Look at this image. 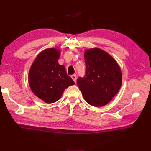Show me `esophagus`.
Returning a JSON list of instances; mask_svg holds the SVG:
<instances>
[{
	"mask_svg": "<svg viewBox=\"0 0 151 151\" xmlns=\"http://www.w3.org/2000/svg\"><path fill=\"white\" fill-rule=\"evenodd\" d=\"M71 78L73 80V81L76 83V75L74 74V75H71Z\"/></svg>",
	"mask_w": 151,
	"mask_h": 151,
	"instance_id": "esophagus-1",
	"label": "esophagus"
}]
</instances>
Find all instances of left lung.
I'll return each instance as SVG.
<instances>
[{"instance_id":"left-lung-1","label":"left lung","mask_w":151,"mask_h":151,"mask_svg":"<svg viewBox=\"0 0 151 151\" xmlns=\"http://www.w3.org/2000/svg\"><path fill=\"white\" fill-rule=\"evenodd\" d=\"M84 59L85 76L78 78L77 85L88 104L103 106L121 88V69L113 57L99 48L86 50Z\"/></svg>"}]
</instances>
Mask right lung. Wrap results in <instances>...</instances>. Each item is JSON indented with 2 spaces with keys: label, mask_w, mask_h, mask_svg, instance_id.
<instances>
[{
  "label": "right lung",
  "mask_w": 151,
  "mask_h": 151,
  "mask_svg": "<svg viewBox=\"0 0 151 151\" xmlns=\"http://www.w3.org/2000/svg\"><path fill=\"white\" fill-rule=\"evenodd\" d=\"M60 54V50L54 48L43 50L34 61L28 74L32 91L47 103L58 101L64 90L75 84L65 67L58 62Z\"/></svg>",
  "instance_id": "1"
}]
</instances>
